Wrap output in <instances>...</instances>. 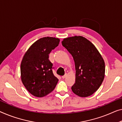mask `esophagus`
<instances>
[{
    "label": "esophagus",
    "instance_id": "1",
    "mask_svg": "<svg viewBox=\"0 0 122 122\" xmlns=\"http://www.w3.org/2000/svg\"><path fill=\"white\" fill-rule=\"evenodd\" d=\"M67 74H65V75L63 76L62 77L63 79H65V78H66L67 77Z\"/></svg>",
    "mask_w": 122,
    "mask_h": 122
}]
</instances>
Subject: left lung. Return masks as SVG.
Returning a JSON list of instances; mask_svg holds the SVG:
<instances>
[{
    "label": "left lung",
    "instance_id": "obj_1",
    "mask_svg": "<svg viewBox=\"0 0 122 122\" xmlns=\"http://www.w3.org/2000/svg\"><path fill=\"white\" fill-rule=\"evenodd\" d=\"M62 44L73 58L76 83L72 90L80 97H88L100 88L104 79L105 61L95 45L82 36L64 38Z\"/></svg>",
    "mask_w": 122,
    "mask_h": 122
}]
</instances>
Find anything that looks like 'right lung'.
<instances>
[{"instance_id":"1","label":"right lung","mask_w":122,"mask_h":122,"mask_svg":"<svg viewBox=\"0 0 122 122\" xmlns=\"http://www.w3.org/2000/svg\"><path fill=\"white\" fill-rule=\"evenodd\" d=\"M60 39L43 37L37 40L25 52L21 63V78L26 89L36 97L52 92L59 81L52 71L49 54L59 44Z\"/></svg>"}]
</instances>
